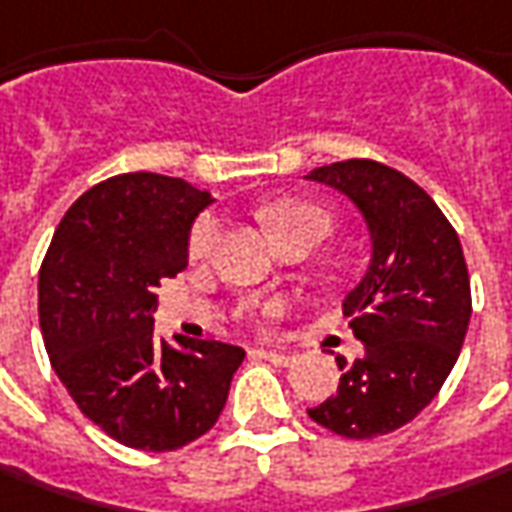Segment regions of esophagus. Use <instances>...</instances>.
I'll return each mask as SVG.
<instances>
[{
	"mask_svg": "<svg viewBox=\"0 0 512 512\" xmlns=\"http://www.w3.org/2000/svg\"><path fill=\"white\" fill-rule=\"evenodd\" d=\"M255 357H263V360L274 362V365H291V362L297 360L294 354H289V351H277V348H257V351H252Z\"/></svg>",
	"mask_w": 512,
	"mask_h": 512,
	"instance_id": "obj_1",
	"label": "esophagus"
}]
</instances>
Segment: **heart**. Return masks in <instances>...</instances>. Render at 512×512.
Segmentation results:
<instances>
[{
  "mask_svg": "<svg viewBox=\"0 0 512 512\" xmlns=\"http://www.w3.org/2000/svg\"><path fill=\"white\" fill-rule=\"evenodd\" d=\"M263 221L269 223L277 240H289L294 235H311V238L323 240L331 232V215L323 206L309 201H274L263 209ZM221 235V218L218 215H203L195 221L189 232V255L206 257Z\"/></svg>",
  "mask_w": 512,
  "mask_h": 512,
  "instance_id": "heart-1",
  "label": "heart"
}]
</instances>
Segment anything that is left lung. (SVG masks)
Returning <instances> with one entry per match:
<instances>
[{"label": "left lung", "instance_id": "obj_1", "mask_svg": "<svg viewBox=\"0 0 512 512\" xmlns=\"http://www.w3.org/2000/svg\"><path fill=\"white\" fill-rule=\"evenodd\" d=\"M309 178L357 203L374 243L368 272L343 303L365 354L337 357L340 388L309 416L345 439H374L416 419L459 360L473 311L467 263L442 209L397 169L351 158Z\"/></svg>", "mask_w": 512, "mask_h": 512}]
</instances>
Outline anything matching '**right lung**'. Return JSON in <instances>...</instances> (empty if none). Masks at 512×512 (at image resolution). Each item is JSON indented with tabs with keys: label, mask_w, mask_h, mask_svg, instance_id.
<instances>
[{
	"label": "right lung",
	"mask_w": 512,
	"mask_h": 512,
	"mask_svg": "<svg viewBox=\"0 0 512 512\" xmlns=\"http://www.w3.org/2000/svg\"><path fill=\"white\" fill-rule=\"evenodd\" d=\"M212 201L184 178L127 172L67 209L39 269V326L56 377L115 442L178 450L221 416L246 357L238 345L152 331L155 291L186 266L195 215Z\"/></svg>",
	"instance_id": "add662e5"
}]
</instances>
